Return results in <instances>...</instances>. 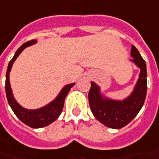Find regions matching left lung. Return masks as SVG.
Returning a JSON list of instances; mask_svg holds the SVG:
<instances>
[{
    "label": "left lung",
    "mask_w": 159,
    "mask_h": 159,
    "mask_svg": "<svg viewBox=\"0 0 159 159\" xmlns=\"http://www.w3.org/2000/svg\"><path fill=\"white\" fill-rule=\"evenodd\" d=\"M131 55L134 58L132 60L141 68V73L134 91L127 99L116 101L102 98L100 88L91 82L88 94L91 110L95 118L107 127L120 129L125 126L137 116L145 101L147 93L146 62L134 45L131 49Z\"/></svg>",
    "instance_id": "1"
}]
</instances>
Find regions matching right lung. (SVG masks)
Instances as JSON below:
<instances>
[{"label": "right lung", "instance_id": "1", "mask_svg": "<svg viewBox=\"0 0 159 159\" xmlns=\"http://www.w3.org/2000/svg\"><path fill=\"white\" fill-rule=\"evenodd\" d=\"M35 42H36V40H32V41H28V42L25 43L23 45H21L16 52L14 57L10 61L8 69H7V73H6L5 90H6V95H7L8 102L12 108L13 112L15 113L17 117L24 124H25L26 125H28L30 127L41 128L51 125L52 122H54L59 117V115L62 112L63 107H64V101L66 99V96L67 95L68 92L70 91V89L75 85V84H70L66 85L61 90L59 96L55 100L51 102L50 104H48L47 106L42 107V108L35 109V110H28V109H25L24 107H22L17 103L14 99L13 95H12L11 84H10L9 76H10L11 66H12V64L14 63V61L17 58V56L21 53V52L24 50L25 48L34 44Z\"/></svg>", "mask_w": 159, "mask_h": 159}]
</instances>
